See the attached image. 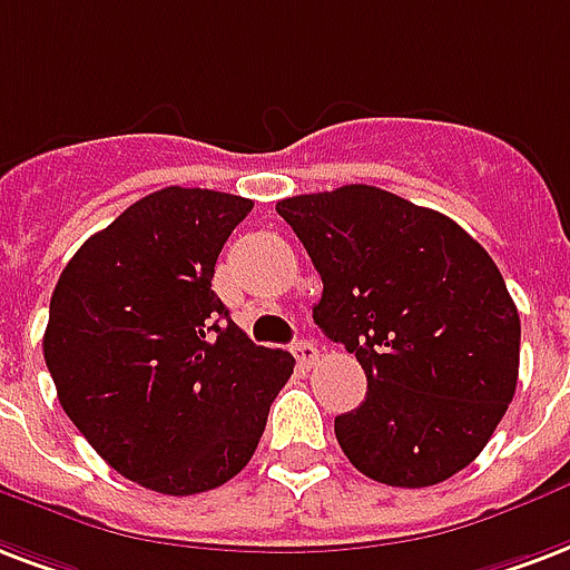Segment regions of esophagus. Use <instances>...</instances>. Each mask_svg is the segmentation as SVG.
Wrapping results in <instances>:
<instances>
[{"label": "esophagus", "instance_id": "1", "mask_svg": "<svg viewBox=\"0 0 570 570\" xmlns=\"http://www.w3.org/2000/svg\"><path fill=\"white\" fill-rule=\"evenodd\" d=\"M293 355H295V362H298V367H302V371H311V367L320 362V350H316L314 341H298V343H295Z\"/></svg>", "mask_w": 570, "mask_h": 570}]
</instances>
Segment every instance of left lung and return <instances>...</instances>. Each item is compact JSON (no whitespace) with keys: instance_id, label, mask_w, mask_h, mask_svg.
<instances>
[{"instance_id":"obj_1","label":"left lung","mask_w":570,"mask_h":570,"mask_svg":"<svg viewBox=\"0 0 570 570\" xmlns=\"http://www.w3.org/2000/svg\"><path fill=\"white\" fill-rule=\"evenodd\" d=\"M323 277L314 323L353 353L367 397L334 419L358 472L430 488L466 469L514 397L520 316L484 247L451 217L343 185L277 203Z\"/></svg>"}]
</instances>
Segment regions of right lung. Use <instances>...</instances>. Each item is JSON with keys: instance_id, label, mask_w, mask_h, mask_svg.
I'll use <instances>...</instances> for the list:
<instances>
[{"instance_id": "right-lung-1", "label": "right lung", "mask_w": 570, "mask_h": 570, "mask_svg": "<svg viewBox=\"0 0 570 570\" xmlns=\"http://www.w3.org/2000/svg\"><path fill=\"white\" fill-rule=\"evenodd\" d=\"M254 203L155 190L86 238L50 298L43 362L68 419L119 475L167 497L238 475L295 358L250 343L212 289Z\"/></svg>"}]
</instances>
